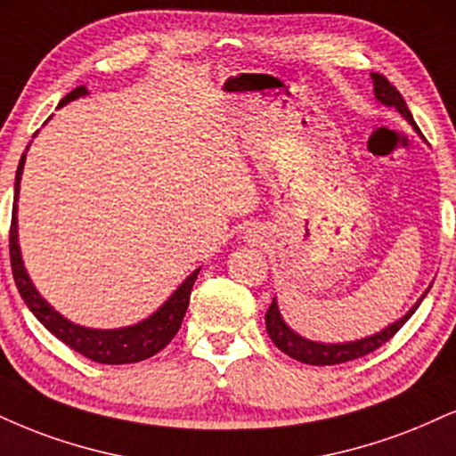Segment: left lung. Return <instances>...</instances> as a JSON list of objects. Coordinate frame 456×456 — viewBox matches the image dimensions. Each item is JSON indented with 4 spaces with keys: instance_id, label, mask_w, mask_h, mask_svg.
I'll return each instance as SVG.
<instances>
[{
    "instance_id": "1",
    "label": "left lung",
    "mask_w": 456,
    "mask_h": 456,
    "mask_svg": "<svg viewBox=\"0 0 456 456\" xmlns=\"http://www.w3.org/2000/svg\"><path fill=\"white\" fill-rule=\"evenodd\" d=\"M371 80H374V93L378 102H382L385 106L397 108V112H402L403 117L410 120V125L419 131L412 114H410L408 106H405L402 93L395 89L391 82H388L382 74H371ZM425 295H422L420 301L425 299ZM420 301L403 318H399L397 322H393L391 327H387L385 331L376 333V336L365 338V339H356V342H348V344H316V342H310V339L299 338L297 333L290 331V329L284 325L281 312H278L276 299L272 301V305L265 312V325H267V333H270L272 342L276 344L284 354H289L290 359H297L301 363H308V365H338V363H346V361L361 359V356L374 353V350L380 348L382 344H387L388 339H391L395 333L405 325V321L414 314L416 308L420 305Z\"/></svg>"
}]
</instances>
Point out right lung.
<instances>
[{"label": "right lung", "mask_w": 456, "mask_h": 456, "mask_svg": "<svg viewBox=\"0 0 456 456\" xmlns=\"http://www.w3.org/2000/svg\"><path fill=\"white\" fill-rule=\"evenodd\" d=\"M86 95L85 86L69 91L63 97L59 106L76 100V97ZM25 166V155L20 157L19 167H16V183H14V206H12V223H10V265H12V276L19 289L20 297L25 299L27 308L34 312V316L42 322L54 338L61 339L63 344H68L69 348H74L76 353L85 354L86 359L97 361V363L106 365H123V363H138L148 356L157 354L159 350H163L172 342V338L178 333L180 325H183L184 312L189 308L191 299V289L197 281L195 270L186 281L180 284L178 290L169 297L166 304L159 308L155 314L146 321L138 322L134 327L125 329H114V331H100V329H86L80 325H74L68 318H63L59 312H54L51 305L44 301L37 290L31 284L29 276H27L23 259H20L19 242H16V200H19V184H20V174H23Z\"/></svg>", "instance_id": "right-lung-1"}]
</instances>
